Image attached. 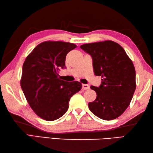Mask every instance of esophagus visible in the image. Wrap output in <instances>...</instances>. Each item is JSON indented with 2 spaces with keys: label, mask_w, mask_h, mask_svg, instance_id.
Returning a JSON list of instances; mask_svg holds the SVG:
<instances>
[{
  "label": "esophagus",
  "mask_w": 153,
  "mask_h": 153,
  "mask_svg": "<svg viewBox=\"0 0 153 153\" xmlns=\"http://www.w3.org/2000/svg\"><path fill=\"white\" fill-rule=\"evenodd\" d=\"M89 88H90V86L87 84H83L82 85V89L83 90H88V89H89Z\"/></svg>",
  "instance_id": "obj_1"
}]
</instances>
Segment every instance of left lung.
I'll list each match as a JSON object with an SVG mask.
<instances>
[{
    "label": "left lung",
    "instance_id": "1",
    "mask_svg": "<svg viewBox=\"0 0 153 153\" xmlns=\"http://www.w3.org/2000/svg\"><path fill=\"white\" fill-rule=\"evenodd\" d=\"M83 51L92 56L96 76L102 77L99 87L90 86L97 93L88 107L96 116L112 120L122 114L136 90V71L132 61L119 44L113 41L84 44Z\"/></svg>",
    "mask_w": 153,
    "mask_h": 153
}]
</instances>
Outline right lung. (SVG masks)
<instances>
[{"instance_id":"1","label":"right lung","mask_w":153,"mask_h":153,"mask_svg":"<svg viewBox=\"0 0 153 153\" xmlns=\"http://www.w3.org/2000/svg\"><path fill=\"white\" fill-rule=\"evenodd\" d=\"M77 46L61 41H46L38 45L23 65L21 87L36 115L46 121L62 117L69 101L82 88L78 82H65L58 71L65 68L67 54Z\"/></svg>"}]
</instances>
